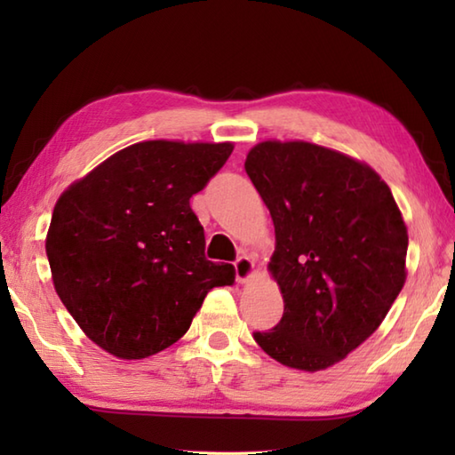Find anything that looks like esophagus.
Segmentation results:
<instances>
[{
  "label": "esophagus",
  "instance_id": "34e87169",
  "mask_svg": "<svg viewBox=\"0 0 455 455\" xmlns=\"http://www.w3.org/2000/svg\"><path fill=\"white\" fill-rule=\"evenodd\" d=\"M235 274H236V282L246 283L250 277L254 275V262L248 256H240L235 262Z\"/></svg>",
  "mask_w": 455,
  "mask_h": 455
}]
</instances>
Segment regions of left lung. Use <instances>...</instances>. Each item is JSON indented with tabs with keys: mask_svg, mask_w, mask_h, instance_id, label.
Listing matches in <instances>:
<instances>
[{
	"mask_svg": "<svg viewBox=\"0 0 455 455\" xmlns=\"http://www.w3.org/2000/svg\"><path fill=\"white\" fill-rule=\"evenodd\" d=\"M244 168L275 227L269 272L282 321L254 340L274 360L321 371L383 323L407 279L409 235L367 164L311 142H259Z\"/></svg>",
	"mask_w": 455,
	"mask_h": 455,
	"instance_id": "obj_1",
	"label": "left lung"
}]
</instances>
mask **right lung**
I'll return each instance as SVG.
<instances>
[{
	"instance_id": "right-lung-1",
	"label": "right lung",
	"mask_w": 455,
	"mask_h": 455,
	"mask_svg": "<svg viewBox=\"0 0 455 455\" xmlns=\"http://www.w3.org/2000/svg\"><path fill=\"white\" fill-rule=\"evenodd\" d=\"M230 142L147 140L123 148L58 199L46 235L54 289L92 342L121 360L166 350L235 267L205 258L189 199Z\"/></svg>"
}]
</instances>
